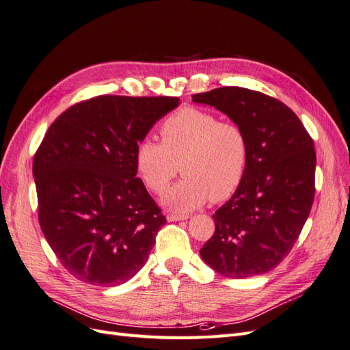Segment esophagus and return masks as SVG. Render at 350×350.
I'll use <instances>...</instances> for the list:
<instances>
[{
	"label": "esophagus",
	"mask_w": 350,
	"mask_h": 350,
	"mask_svg": "<svg viewBox=\"0 0 350 350\" xmlns=\"http://www.w3.org/2000/svg\"><path fill=\"white\" fill-rule=\"evenodd\" d=\"M189 216L188 215H176V213H169L166 216L167 221H176V220H187Z\"/></svg>",
	"instance_id": "obj_1"
}]
</instances>
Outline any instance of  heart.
I'll list each match as a JSON object with an SVG mask.
<instances>
[{
  "label": "heart",
  "instance_id": "obj_1",
  "mask_svg": "<svg viewBox=\"0 0 350 350\" xmlns=\"http://www.w3.org/2000/svg\"><path fill=\"white\" fill-rule=\"evenodd\" d=\"M162 142L144 139L135 147L134 165L146 188L166 193L181 171L184 178L165 203L175 211H189L234 196L245 178L250 142L237 122L221 121L213 112L184 107L161 124Z\"/></svg>",
  "mask_w": 350,
  "mask_h": 350
}]
</instances>
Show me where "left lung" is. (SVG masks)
Here are the masks:
<instances>
[{
    "label": "left lung",
    "mask_w": 350,
    "mask_h": 350,
    "mask_svg": "<svg viewBox=\"0 0 350 350\" xmlns=\"http://www.w3.org/2000/svg\"><path fill=\"white\" fill-rule=\"evenodd\" d=\"M193 100L226 113L247 133L245 178L213 215L215 234L200 250L211 269L230 279L267 273L288 257L314 203V142L296 113L261 92L219 88Z\"/></svg>",
    "instance_id": "obj_1"
}]
</instances>
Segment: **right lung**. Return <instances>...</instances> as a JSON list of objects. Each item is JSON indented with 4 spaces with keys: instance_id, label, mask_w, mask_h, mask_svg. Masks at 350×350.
<instances>
[{
    "instance_id": "obj_1",
    "label": "right lung",
    "mask_w": 350,
    "mask_h": 350,
    "mask_svg": "<svg viewBox=\"0 0 350 350\" xmlns=\"http://www.w3.org/2000/svg\"><path fill=\"white\" fill-rule=\"evenodd\" d=\"M176 96L100 94L51 124L33 157L38 219L57 258L96 286L131 279L166 217L137 178L134 152Z\"/></svg>"
}]
</instances>
